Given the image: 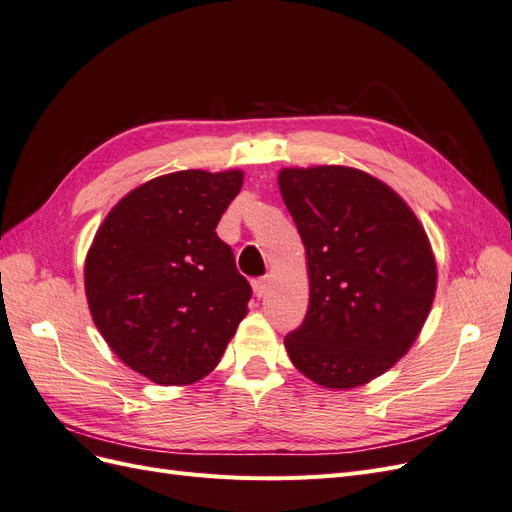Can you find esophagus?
<instances>
[{
  "label": "esophagus",
  "instance_id": "34e87169",
  "mask_svg": "<svg viewBox=\"0 0 512 512\" xmlns=\"http://www.w3.org/2000/svg\"><path fill=\"white\" fill-rule=\"evenodd\" d=\"M252 288H254V294L258 299L265 297V294L269 292V280H267V277H258V280L252 282Z\"/></svg>",
  "mask_w": 512,
  "mask_h": 512
}]
</instances>
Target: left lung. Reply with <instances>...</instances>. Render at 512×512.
<instances>
[{
  "label": "left lung",
  "instance_id": "8db88e82",
  "mask_svg": "<svg viewBox=\"0 0 512 512\" xmlns=\"http://www.w3.org/2000/svg\"><path fill=\"white\" fill-rule=\"evenodd\" d=\"M280 192L307 254L309 305L284 337L290 361L327 389L391 369L421 333L436 260L389 185L346 166L284 168Z\"/></svg>",
  "mask_w": 512,
  "mask_h": 512
}]
</instances>
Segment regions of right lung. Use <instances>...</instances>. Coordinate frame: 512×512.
Wrapping results in <instances>:
<instances>
[{
    "instance_id": "obj_1",
    "label": "right lung",
    "mask_w": 512,
    "mask_h": 512,
    "mask_svg": "<svg viewBox=\"0 0 512 512\" xmlns=\"http://www.w3.org/2000/svg\"><path fill=\"white\" fill-rule=\"evenodd\" d=\"M243 173L179 170L121 198L85 260L98 331L119 359L158 384L196 382L220 363L252 286L215 228Z\"/></svg>"
}]
</instances>
